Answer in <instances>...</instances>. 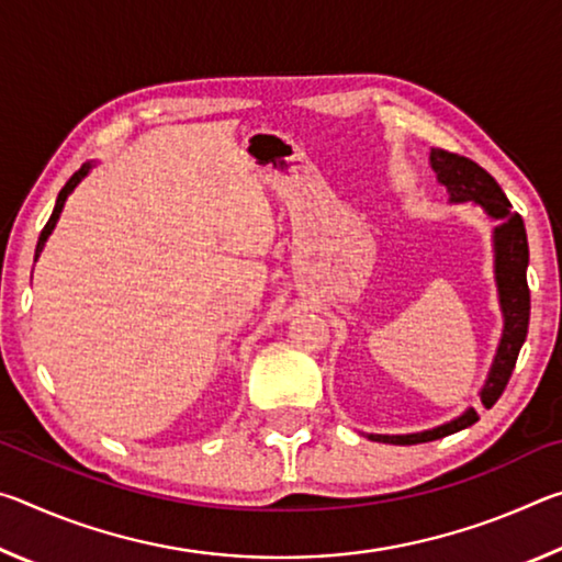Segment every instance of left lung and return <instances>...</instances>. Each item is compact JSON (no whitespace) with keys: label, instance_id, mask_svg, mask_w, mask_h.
Instances as JSON below:
<instances>
[{"label":"left lung","instance_id":"8db88e82","mask_svg":"<svg viewBox=\"0 0 562 562\" xmlns=\"http://www.w3.org/2000/svg\"><path fill=\"white\" fill-rule=\"evenodd\" d=\"M429 164L436 173V180L449 193V203H473L486 213L496 227H493V278H496L498 304L503 315L501 339L493 355L486 382L481 386V406L491 408L498 402V396L506 389L508 379L516 367L518 351L528 335L530 319V292H528V235L522 217L510 211V203L503 193L496 178L486 173L473 160L449 154V150L431 148ZM479 422V412L473 406L465 408L451 422L434 426V429L416 431V434H367L369 441L394 443V446H412L424 441H436L443 436L469 429L471 424Z\"/></svg>","mask_w":562,"mask_h":562}]
</instances>
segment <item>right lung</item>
Masks as SVG:
<instances>
[{
    "mask_svg": "<svg viewBox=\"0 0 562 562\" xmlns=\"http://www.w3.org/2000/svg\"><path fill=\"white\" fill-rule=\"evenodd\" d=\"M97 166L93 164V160H89V164H83L79 170H76V173L69 178V183H66L64 188H61V193H59V198H56V205H54V213H52V217H49V223L44 225V231H42V235H40V243H36V252H34V262L40 260V255H42V250H44V245H46V240H49V235L54 233V227H56V223H59V215H61V211H64V205H66V198H69L71 193H74V188L81 183L83 178H87L89 173H91V168Z\"/></svg>",
    "mask_w": 562,
    "mask_h": 562,
    "instance_id": "right-lung-1",
    "label": "right lung"
}]
</instances>
